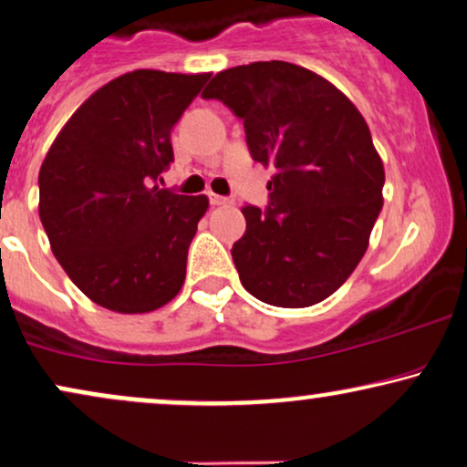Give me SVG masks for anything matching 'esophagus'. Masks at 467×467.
<instances>
[{
	"mask_svg": "<svg viewBox=\"0 0 467 467\" xmlns=\"http://www.w3.org/2000/svg\"><path fill=\"white\" fill-rule=\"evenodd\" d=\"M209 202L213 204V206H222V204H228L230 200L226 198V196H217V193H213V192H209Z\"/></svg>",
	"mask_w": 467,
	"mask_h": 467,
	"instance_id": "esophagus-1",
	"label": "esophagus"
}]
</instances>
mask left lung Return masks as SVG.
Returning <instances> with one entry per match:
<instances>
[{
    "mask_svg": "<svg viewBox=\"0 0 467 467\" xmlns=\"http://www.w3.org/2000/svg\"><path fill=\"white\" fill-rule=\"evenodd\" d=\"M202 99L244 120L254 161L275 168L267 209H241V285L280 308L323 302L362 261L383 206L386 174L362 114L321 75L280 60L222 70Z\"/></svg>",
    "mask_w": 467,
    "mask_h": 467,
    "instance_id": "obj_1",
    "label": "left lung"
}]
</instances>
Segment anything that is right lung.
Here are the masks:
<instances>
[{
    "label": "right lung",
    "mask_w": 467,
    "mask_h": 467,
    "mask_svg": "<svg viewBox=\"0 0 467 467\" xmlns=\"http://www.w3.org/2000/svg\"><path fill=\"white\" fill-rule=\"evenodd\" d=\"M209 77L146 68L118 77L70 116L40 165L38 213L53 256L103 308L157 310L185 282L209 200L159 181L174 161L172 129Z\"/></svg>",
    "instance_id": "1"
}]
</instances>
